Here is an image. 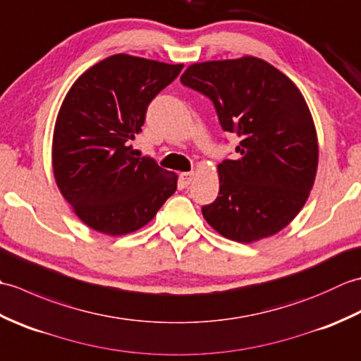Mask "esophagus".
Masks as SVG:
<instances>
[{
	"instance_id": "obj_1",
	"label": "esophagus",
	"mask_w": 361,
	"mask_h": 361,
	"mask_svg": "<svg viewBox=\"0 0 361 361\" xmlns=\"http://www.w3.org/2000/svg\"><path fill=\"white\" fill-rule=\"evenodd\" d=\"M194 180V172H183L180 173V186L188 188Z\"/></svg>"
}]
</instances>
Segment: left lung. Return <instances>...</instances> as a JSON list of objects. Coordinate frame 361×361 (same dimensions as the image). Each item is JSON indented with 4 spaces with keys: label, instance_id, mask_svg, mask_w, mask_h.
I'll return each instance as SVG.
<instances>
[{
    "label": "left lung",
    "instance_id": "left-lung-1",
    "mask_svg": "<svg viewBox=\"0 0 361 361\" xmlns=\"http://www.w3.org/2000/svg\"><path fill=\"white\" fill-rule=\"evenodd\" d=\"M181 83L208 96L221 128L237 133V159L217 166L219 197L203 217L229 240L278 234L307 202L318 167V137L301 91L262 59L190 65Z\"/></svg>",
    "mask_w": 361,
    "mask_h": 361
}]
</instances>
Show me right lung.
<instances>
[{"instance_id": "obj_1", "label": "right lung", "mask_w": 361, "mask_h": 361, "mask_svg": "<svg viewBox=\"0 0 361 361\" xmlns=\"http://www.w3.org/2000/svg\"><path fill=\"white\" fill-rule=\"evenodd\" d=\"M183 65L114 54L73 83L52 136L57 188L75 216L97 233H135L176 190L175 172L137 158L130 141L145 111Z\"/></svg>"}]
</instances>
